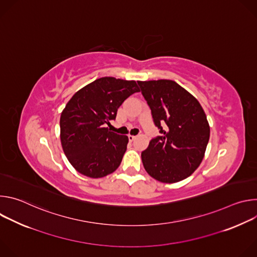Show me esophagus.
Wrapping results in <instances>:
<instances>
[{
  "mask_svg": "<svg viewBox=\"0 0 257 257\" xmlns=\"http://www.w3.org/2000/svg\"><path fill=\"white\" fill-rule=\"evenodd\" d=\"M135 138H136V136H134V135H128V139H129V141H134V140H135Z\"/></svg>",
  "mask_w": 257,
  "mask_h": 257,
  "instance_id": "34e87169",
  "label": "esophagus"
}]
</instances>
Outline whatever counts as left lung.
<instances>
[{
	"mask_svg": "<svg viewBox=\"0 0 257 257\" xmlns=\"http://www.w3.org/2000/svg\"><path fill=\"white\" fill-rule=\"evenodd\" d=\"M162 136L141 153L145 171L163 183L189 177L201 164L209 140V125L199 101L173 80L137 81ZM162 123L167 126L162 130Z\"/></svg>",
	"mask_w": 257,
	"mask_h": 257,
	"instance_id": "1",
	"label": "left lung"
}]
</instances>
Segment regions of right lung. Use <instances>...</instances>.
<instances>
[{"label":"right lung","mask_w":257,"mask_h":257,"mask_svg":"<svg viewBox=\"0 0 257 257\" xmlns=\"http://www.w3.org/2000/svg\"><path fill=\"white\" fill-rule=\"evenodd\" d=\"M138 91L134 80L101 77L67 102L60 118V138L65 156L77 172L96 179L118 169L129 139L106 125L116 119L123 101Z\"/></svg>","instance_id":"obj_1"}]
</instances>
